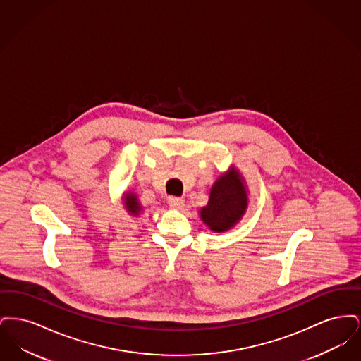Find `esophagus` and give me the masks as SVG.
I'll return each instance as SVG.
<instances>
[{"label":"esophagus","instance_id":"esophagus-1","mask_svg":"<svg viewBox=\"0 0 361 361\" xmlns=\"http://www.w3.org/2000/svg\"><path fill=\"white\" fill-rule=\"evenodd\" d=\"M168 203H169V206L172 207L173 209H181L185 206L184 200L180 199V197H169Z\"/></svg>","mask_w":361,"mask_h":361}]
</instances>
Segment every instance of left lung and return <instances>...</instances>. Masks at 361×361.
<instances>
[{"label":"left lung","instance_id":"8db88e82","mask_svg":"<svg viewBox=\"0 0 361 361\" xmlns=\"http://www.w3.org/2000/svg\"><path fill=\"white\" fill-rule=\"evenodd\" d=\"M249 207L246 181L235 166L222 173L209 189L207 206L200 208V219L212 233H226L240 222Z\"/></svg>","mask_w":361,"mask_h":361}]
</instances>
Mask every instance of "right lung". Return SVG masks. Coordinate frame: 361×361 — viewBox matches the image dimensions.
Returning <instances> with one entry per match:
<instances>
[{
    "mask_svg": "<svg viewBox=\"0 0 361 361\" xmlns=\"http://www.w3.org/2000/svg\"><path fill=\"white\" fill-rule=\"evenodd\" d=\"M123 204H124L126 211L131 216H139L140 212L143 211V208H142L140 203H139L137 193H134V192H126V195L123 196Z\"/></svg>",
    "mask_w": 361,
    "mask_h": 361,
    "instance_id": "1",
    "label": "right lung"
}]
</instances>
